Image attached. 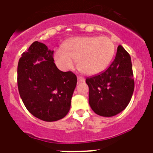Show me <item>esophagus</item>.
Here are the masks:
<instances>
[{"label":"esophagus","mask_w":153,"mask_h":153,"mask_svg":"<svg viewBox=\"0 0 153 153\" xmlns=\"http://www.w3.org/2000/svg\"><path fill=\"white\" fill-rule=\"evenodd\" d=\"M78 82L81 83V82H85V78L82 76H78Z\"/></svg>","instance_id":"1"}]
</instances>
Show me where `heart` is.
Returning a JSON list of instances; mask_svg holds the SVG:
<instances>
[{
	"label": "heart",
	"mask_w": 153,
	"mask_h": 153,
	"mask_svg": "<svg viewBox=\"0 0 153 153\" xmlns=\"http://www.w3.org/2000/svg\"><path fill=\"white\" fill-rule=\"evenodd\" d=\"M63 49L56 50L54 60L65 71L70 70L78 62L81 72L94 75L105 70L114 57L115 46L111 39L105 36H79L69 39Z\"/></svg>",
	"instance_id": "1"
}]
</instances>
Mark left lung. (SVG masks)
I'll return each instance as SVG.
<instances>
[{
  "instance_id": "8db88e82",
  "label": "left lung",
  "mask_w": 153,
  "mask_h": 153,
  "mask_svg": "<svg viewBox=\"0 0 153 153\" xmlns=\"http://www.w3.org/2000/svg\"><path fill=\"white\" fill-rule=\"evenodd\" d=\"M89 88V105L102 117L121 112L129 103L134 91L131 57L121 46L117 47L113 62L102 73L85 79Z\"/></svg>"
}]
</instances>
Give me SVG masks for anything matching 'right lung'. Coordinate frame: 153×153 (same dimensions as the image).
Masks as SVG:
<instances>
[{"instance_id": "1", "label": "right lung", "mask_w": 153, "mask_h": 153, "mask_svg": "<svg viewBox=\"0 0 153 153\" xmlns=\"http://www.w3.org/2000/svg\"><path fill=\"white\" fill-rule=\"evenodd\" d=\"M18 64V88L27 109L37 118L52 122L65 117L77 78L63 72L53 62V51L34 42Z\"/></svg>"}]
</instances>
